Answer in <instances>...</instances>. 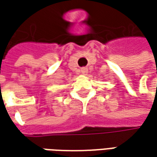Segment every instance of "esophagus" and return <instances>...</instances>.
<instances>
[{
  "mask_svg": "<svg viewBox=\"0 0 157 157\" xmlns=\"http://www.w3.org/2000/svg\"><path fill=\"white\" fill-rule=\"evenodd\" d=\"M81 72L83 75H86L88 72L87 68H85V67H84V68H81Z\"/></svg>",
  "mask_w": 157,
  "mask_h": 157,
  "instance_id": "1",
  "label": "esophagus"
}]
</instances>
